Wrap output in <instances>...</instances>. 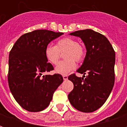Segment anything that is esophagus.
Masks as SVG:
<instances>
[{"label":"esophagus","mask_w":127,"mask_h":127,"mask_svg":"<svg viewBox=\"0 0 127 127\" xmlns=\"http://www.w3.org/2000/svg\"><path fill=\"white\" fill-rule=\"evenodd\" d=\"M63 77L64 80H66L67 79H68V76H67L66 75H63Z\"/></svg>","instance_id":"esophagus-1"}]
</instances>
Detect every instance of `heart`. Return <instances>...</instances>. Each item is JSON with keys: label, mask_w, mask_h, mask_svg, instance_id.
<instances>
[{"label": "heart", "mask_w": 127, "mask_h": 127, "mask_svg": "<svg viewBox=\"0 0 127 127\" xmlns=\"http://www.w3.org/2000/svg\"><path fill=\"white\" fill-rule=\"evenodd\" d=\"M65 61L61 62L56 67V72L66 75L76 68V63L84 61L86 50L82 45L71 37H64L58 40L56 45H48L45 50V56L50 63L56 65L58 63L61 54L64 53Z\"/></svg>", "instance_id": "obj_1"}]
</instances>
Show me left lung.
<instances>
[{
  "label": "left lung",
  "instance_id": "obj_1",
  "mask_svg": "<svg viewBox=\"0 0 127 127\" xmlns=\"http://www.w3.org/2000/svg\"><path fill=\"white\" fill-rule=\"evenodd\" d=\"M70 34L80 37L87 52L82 65L77 71L85 78L77 77L75 73L69 75L73 89L68 98L80 112H95L105 103L114 85V50L105 36L91 29Z\"/></svg>",
  "mask_w": 127,
  "mask_h": 127
}]
</instances>
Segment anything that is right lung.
I'll return each mask as SVG.
<instances>
[{
	"instance_id": "add662e5",
	"label": "right lung",
	"mask_w": 127,
	"mask_h": 127,
	"mask_svg": "<svg viewBox=\"0 0 127 127\" xmlns=\"http://www.w3.org/2000/svg\"><path fill=\"white\" fill-rule=\"evenodd\" d=\"M63 34L36 30L22 35L10 51L9 89L15 101L27 111L36 112L45 109L63 82L61 74L43 75L54 70L45 56V47Z\"/></svg>"
}]
</instances>
